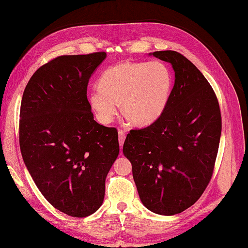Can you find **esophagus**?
<instances>
[{"label":"esophagus","instance_id":"34e87169","mask_svg":"<svg viewBox=\"0 0 248 248\" xmlns=\"http://www.w3.org/2000/svg\"><path fill=\"white\" fill-rule=\"evenodd\" d=\"M124 140H125L124 131H123V130H119V131H118V140H119V145L122 146V147H123V145H124Z\"/></svg>","mask_w":248,"mask_h":248}]
</instances>
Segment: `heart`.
<instances>
[{
	"mask_svg": "<svg viewBox=\"0 0 248 248\" xmlns=\"http://www.w3.org/2000/svg\"><path fill=\"white\" fill-rule=\"evenodd\" d=\"M99 89L89 94L91 108L101 123H110L122 113L131 124L147 125L154 123L168 102L172 88V75L160 61H124L103 71Z\"/></svg>",
	"mask_w": 248,
	"mask_h": 248,
	"instance_id": "obj_1",
	"label": "heart"
}]
</instances>
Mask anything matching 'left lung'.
I'll use <instances>...</instances> for the list:
<instances>
[{
  "label": "left lung",
  "instance_id": "1",
  "mask_svg": "<svg viewBox=\"0 0 248 248\" xmlns=\"http://www.w3.org/2000/svg\"><path fill=\"white\" fill-rule=\"evenodd\" d=\"M175 72L162 115L131 130L124 154L142 204L157 215L181 214L201 198L214 173L222 131L214 89L197 66L174 50L154 51Z\"/></svg>",
  "mask_w": 248,
  "mask_h": 248
}]
</instances>
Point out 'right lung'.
Listing matches in <instances>:
<instances>
[{
    "label": "right lung",
    "instance_id": "right-lung-1",
    "mask_svg": "<svg viewBox=\"0 0 248 248\" xmlns=\"http://www.w3.org/2000/svg\"><path fill=\"white\" fill-rule=\"evenodd\" d=\"M105 51L59 56L34 72L23 93L19 140L40 192L63 214L99 209L106 177L119 153L118 132L94 120L86 96Z\"/></svg>",
    "mask_w": 248,
    "mask_h": 248
}]
</instances>
